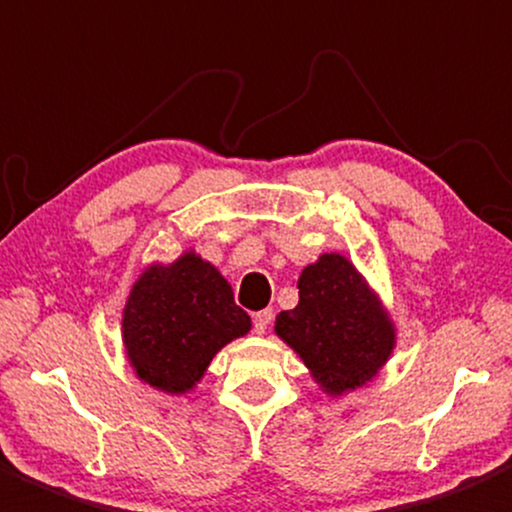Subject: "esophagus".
Returning <instances> with one entry per match:
<instances>
[{"label":"esophagus","mask_w":512,"mask_h":512,"mask_svg":"<svg viewBox=\"0 0 512 512\" xmlns=\"http://www.w3.org/2000/svg\"><path fill=\"white\" fill-rule=\"evenodd\" d=\"M272 322V309H262V312L255 314V332L257 334H265L267 327Z\"/></svg>","instance_id":"1"}]
</instances>
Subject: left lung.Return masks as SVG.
<instances>
[{
    "label": "left lung",
    "mask_w": 512,
    "mask_h": 512,
    "mask_svg": "<svg viewBox=\"0 0 512 512\" xmlns=\"http://www.w3.org/2000/svg\"><path fill=\"white\" fill-rule=\"evenodd\" d=\"M299 304L275 332L302 356L327 394L371 381L394 349V324L347 257L322 255L299 275Z\"/></svg>",
    "instance_id": "obj_1"
}]
</instances>
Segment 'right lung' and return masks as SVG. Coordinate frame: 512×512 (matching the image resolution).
<instances>
[{"label":"right lung","instance_id":"1","mask_svg":"<svg viewBox=\"0 0 512 512\" xmlns=\"http://www.w3.org/2000/svg\"><path fill=\"white\" fill-rule=\"evenodd\" d=\"M250 332V317L210 262L185 252L151 265L123 309V344L138 379L165 394H185L213 356Z\"/></svg>","mask_w":512,"mask_h":512}]
</instances>
